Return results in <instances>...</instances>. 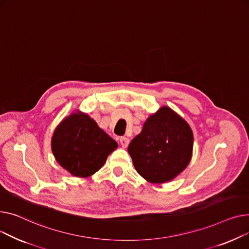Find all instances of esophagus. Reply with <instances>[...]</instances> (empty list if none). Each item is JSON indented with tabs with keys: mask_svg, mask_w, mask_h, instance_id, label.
Listing matches in <instances>:
<instances>
[{
	"mask_svg": "<svg viewBox=\"0 0 249 249\" xmlns=\"http://www.w3.org/2000/svg\"><path fill=\"white\" fill-rule=\"evenodd\" d=\"M120 143H121V145H122L124 149H125L127 145H128V143H129V139L126 138V137H122L120 139Z\"/></svg>",
	"mask_w": 249,
	"mask_h": 249,
	"instance_id": "1",
	"label": "esophagus"
}]
</instances>
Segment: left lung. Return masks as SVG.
<instances>
[{"label": "left lung", "instance_id": "left-lung-1", "mask_svg": "<svg viewBox=\"0 0 249 249\" xmlns=\"http://www.w3.org/2000/svg\"><path fill=\"white\" fill-rule=\"evenodd\" d=\"M193 131L169 107H162L144 122L127 151L141 176L153 184L172 181L182 173L193 153Z\"/></svg>", "mask_w": 249, "mask_h": 249}]
</instances>
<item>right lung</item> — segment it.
Segmentation results:
<instances>
[{"label": "right lung", "mask_w": 249, "mask_h": 249, "mask_svg": "<svg viewBox=\"0 0 249 249\" xmlns=\"http://www.w3.org/2000/svg\"><path fill=\"white\" fill-rule=\"evenodd\" d=\"M116 148L118 142L80 110L64 118L51 139L57 163L78 178H87L96 173Z\"/></svg>", "instance_id": "obj_1"}]
</instances>
